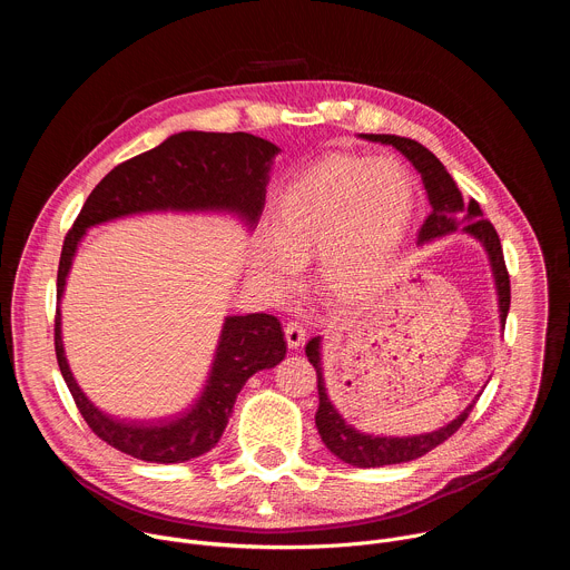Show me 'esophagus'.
<instances>
[{
    "label": "esophagus",
    "instance_id": "1",
    "mask_svg": "<svg viewBox=\"0 0 570 570\" xmlns=\"http://www.w3.org/2000/svg\"><path fill=\"white\" fill-rule=\"evenodd\" d=\"M284 334H286V343H288V347H293V350H297V347L304 343V338H306V330L302 327V322H297V320L286 322Z\"/></svg>",
    "mask_w": 570,
    "mask_h": 570
}]
</instances>
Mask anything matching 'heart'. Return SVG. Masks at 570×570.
I'll use <instances>...</instances> for the list:
<instances>
[{
    "label": "heart",
    "mask_w": 570,
    "mask_h": 570,
    "mask_svg": "<svg viewBox=\"0 0 570 570\" xmlns=\"http://www.w3.org/2000/svg\"><path fill=\"white\" fill-rule=\"evenodd\" d=\"M415 187L392 159L332 157L279 196L273 236L257 243L253 268L277 295L295 291L299 266L317 257V284L343 299L383 286L409 236Z\"/></svg>",
    "instance_id": "1"
}]
</instances>
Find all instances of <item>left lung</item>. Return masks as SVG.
Here are the masks:
<instances>
[{
	"label": "left lung",
	"instance_id": "8db88e82",
	"mask_svg": "<svg viewBox=\"0 0 570 570\" xmlns=\"http://www.w3.org/2000/svg\"><path fill=\"white\" fill-rule=\"evenodd\" d=\"M361 137L367 141L394 146L422 176V183H424V189H426L429 203H431V214L424 220V225L420 227L417 246H422V243H429L433 238L446 236V234L455 232L462 224L463 227L460 229L464 234L473 236L484 248L487 259H490V266H492L494 284H497L501 327L505 330V320H508V311H510V275H508L505 259H503L501 238L490 220L480 218L482 216L480 205L475 200L464 203L451 174L444 169L442 161L420 141L409 139V137H396V135H361ZM320 350H322V336H315L306 343L308 363L315 367V374H317L320 405L315 413V426H317V433H320L324 446H327L336 458H341L343 462H347L352 466L370 469V466L401 464V462H411V460L426 455L438 444L446 442L464 424V420L469 417L471 409L480 396L478 394L453 422H449L446 426H442L438 431L422 433V435H409V438L367 435V433L356 431L352 424H347V420L338 413V409L334 405L327 383H324Z\"/></svg>",
	"mask_w": 570,
	"mask_h": 570
}]
</instances>
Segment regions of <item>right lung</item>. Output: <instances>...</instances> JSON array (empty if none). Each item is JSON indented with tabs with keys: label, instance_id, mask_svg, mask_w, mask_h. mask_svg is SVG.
Returning a JSON list of instances; mask_svg holds the SVG:
<instances>
[{
	"label": "right lung",
	"instance_id": "right-lung-1",
	"mask_svg": "<svg viewBox=\"0 0 570 570\" xmlns=\"http://www.w3.org/2000/svg\"><path fill=\"white\" fill-rule=\"evenodd\" d=\"M268 139L250 132L185 130L115 167L88 196L65 236L56 279V358L60 374L92 433L144 462L176 464L212 451L232 415L236 394L259 370L286 356L282 324L268 313L227 315L209 376L191 409L169 422L135 424L106 415L76 383L62 345L60 299L76 250L90 227L153 212H218L253 229L266 205L273 159Z\"/></svg>",
	"mask_w": 570,
	"mask_h": 570
}]
</instances>
